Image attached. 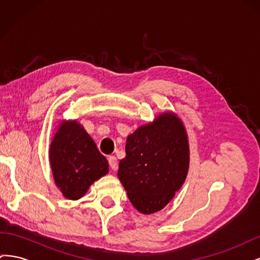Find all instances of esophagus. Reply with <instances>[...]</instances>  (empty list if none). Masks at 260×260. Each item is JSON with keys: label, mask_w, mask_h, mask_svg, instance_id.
Instances as JSON below:
<instances>
[{"label": "esophagus", "mask_w": 260, "mask_h": 260, "mask_svg": "<svg viewBox=\"0 0 260 260\" xmlns=\"http://www.w3.org/2000/svg\"><path fill=\"white\" fill-rule=\"evenodd\" d=\"M108 162H109V166H111L112 169H114V170L117 169L118 161H117V158L115 156H109L108 157Z\"/></svg>", "instance_id": "obj_1"}]
</instances>
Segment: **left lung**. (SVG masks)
Segmentation results:
<instances>
[{"mask_svg": "<svg viewBox=\"0 0 260 260\" xmlns=\"http://www.w3.org/2000/svg\"><path fill=\"white\" fill-rule=\"evenodd\" d=\"M188 164L184 125L174 113H164L128 136L118 178L132 205L149 215L162 209L180 190Z\"/></svg>", "mask_w": 260, "mask_h": 260, "instance_id": "8db88e82", "label": "left lung"}]
</instances>
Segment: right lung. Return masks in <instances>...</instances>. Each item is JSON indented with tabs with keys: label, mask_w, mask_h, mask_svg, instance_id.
Listing matches in <instances>:
<instances>
[{
	"label": "right lung",
	"mask_w": 260,
	"mask_h": 260,
	"mask_svg": "<svg viewBox=\"0 0 260 260\" xmlns=\"http://www.w3.org/2000/svg\"><path fill=\"white\" fill-rule=\"evenodd\" d=\"M49 158L55 184L68 200H79L108 172V162L80 123L65 121L51 142Z\"/></svg>",
	"instance_id": "add662e5"
}]
</instances>
